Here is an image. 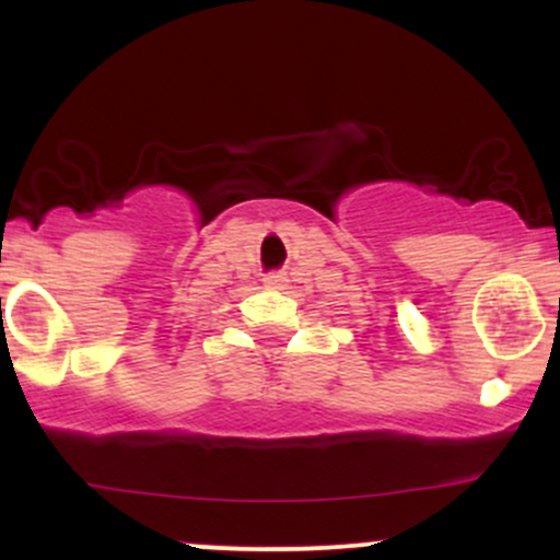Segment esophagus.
<instances>
[{
  "label": "esophagus",
  "instance_id": "1",
  "mask_svg": "<svg viewBox=\"0 0 560 560\" xmlns=\"http://www.w3.org/2000/svg\"><path fill=\"white\" fill-rule=\"evenodd\" d=\"M262 281H266V287H271V289H281V287L287 284V273H284V271H273V273H268L266 279H262Z\"/></svg>",
  "mask_w": 560,
  "mask_h": 560
}]
</instances>
